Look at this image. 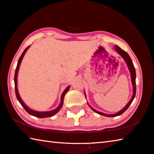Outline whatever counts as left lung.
Returning a JSON list of instances; mask_svg holds the SVG:
<instances>
[{
  "mask_svg": "<svg viewBox=\"0 0 154 154\" xmlns=\"http://www.w3.org/2000/svg\"><path fill=\"white\" fill-rule=\"evenodd\" d=\"M115 50H116L117 52L119 54H120V55L122 56V58L124 59V60L126 61V64L128 65V69L130 70V74H131V79H132V85H133V95H132V97L131 98V100H130V102L127 104L126 106H125V107L121 110L120 111H119L118 113H115V114H111V115H109V114H105V113H101L100 111H98L95 110V109H92L91 107V109H92V110L96 112V113H97L100 115H102V116H106V117H116V116H120L122 113H124L125 111H126V109L129 107V106L131 105V103L132 101H133L134 98L135 97V95H136V71H135V69H134V64H133V62H132L131 58H130V56L128 54L127 52H126L125 51H124L123 49H122L120 48H119L118 45H116L115 46Z\"/></svg>",
  "mask_w": 154,
  "mask_h": 154,
  "instance_id": "8db88e82",
  "label": "left lung"
}]
</instances>
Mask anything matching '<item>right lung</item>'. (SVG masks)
I'll return each instance as SVG.
<instances>
[{
  "instance_id": "add662e5",
  "label": "right lung",
  "mask_w": 154,
  "mask_h": 154,
  "mask_svg": "<svg viewBox=\"0 0 154 154\" xmlns=\"http://www.w3.org/2000/svg\"><path fill=\"white\" fill-rule=\"evenodd\" d=\"M30 46L27 47L26 48L24 49V51H23V53L21 56L19 58V60H18L17 62V67H16V69H15V76H14V82H15V95H16V97L17 99L19 101L20 103L22 105V106L24 107V109L26 110V111L27 112V113H29L31 116H35L36 118H48V117H51L54 116V115L56 114L58 112L60 111V109L62 108V105H63V101H64V95L66 94V93L69 91L70 86L67 87L65 90L64 91V92L62 93V96H61V102L60 104V105L57 107L56 109H54V110H52L50 111H47V112H38V111H33L32 109H30L28 107V106L25 105V104L23 103V101L22 100V99L20 98V96L19 95V93H18V91H17V72H18V70H19V68H20V65L21 62H22V60L23 58V57H24V54L26 53V51H27V49L29 48Z\"/></svg>"
}]
</instances>
